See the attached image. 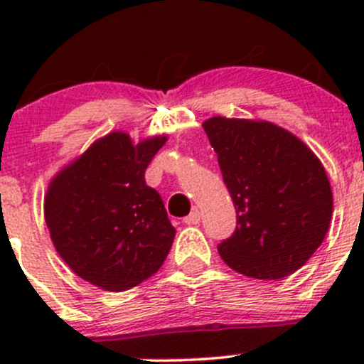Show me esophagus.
I'll return each instance as SVG.
<instances>
[{"instance_id": "1", "label": "esophagus", "mask_w": 364, "mask_h": 364, "mask_svg": "<svg viewBox=\"0 0 364 364\" xmlns=\"http://www.w3.org/2000/svg\"><path fill=\"white\" fill-rule=\"evenodd\" d=\"M183 222H185L186 225H197V223L200 222V213L197 211V209H193L188 216H185V218H183Z\"/></svg>"}]
</instances>
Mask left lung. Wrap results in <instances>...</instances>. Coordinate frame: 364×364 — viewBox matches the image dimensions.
Here are the masks:
<instances>
[{
	"label": "left lung",
	"mask_w": 364,
	"mask_h": 364,
	"mask_svg": "<svg viewBox=\"0 0 364 364\" xmlns=\"http://www.w3.org/2000/svg\"><path fill=\"white\" fill-rule=\"evenodd\" d=\"M203 127L237 213L236 230L218 245L220 257L257 280L292 274L321 247L331 223L324 165L301 139L269 121L215 116Z\"/></svg>",
	"instance_id": "left-lung-1"
}]
</instances>
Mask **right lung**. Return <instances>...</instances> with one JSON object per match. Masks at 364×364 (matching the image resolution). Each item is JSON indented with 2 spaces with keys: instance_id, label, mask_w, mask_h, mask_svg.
<instances>
[{
  "instance_id": "right-lung-1",
  "label": "right lung",
  "mask_w": 364,
  "mask_h": 364,
  "mask_svg": "<svg viewBox=\"0 0 364 364\" xmlns=\"http://www.w3.org/2000/svg\"><path fill=\"white\" fill-rule=\"evenodd\" d=\"M167 135L134 144L111 132L49 183L43 213L50 240L77 277L111 292L155 274L174 241L164 200L146 185L149 161Z\"/></svg>"
}]
</instances>
